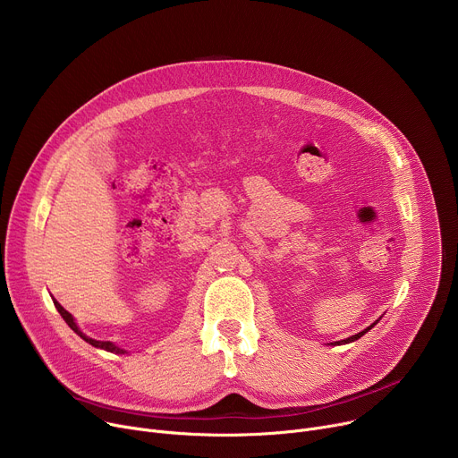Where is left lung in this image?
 <instances>
[{
  "label": "left lung",
  "instance_id": "left-lung-1",
  "mask_svg": "<svg viewBox=\"0 0 458 458\" xmlns=\"http://www.w3.org/2000/svg\"><path fill=\"white\" fill-rule=\"evenodd\" d=\"M373 324H377V322H373ZM373 324H371V326H373ZM371 326H369V328H366L364 332H360V334H357V335H352V337H348V339H344V341H341V343H344V344H346V343H353V341L360 339V337H362V335H364L368 330H371ZM341 343H335V344H341Z\"/></svg>",
  "mask_w": 458,
  "mask_h": 458
}]
</instances>
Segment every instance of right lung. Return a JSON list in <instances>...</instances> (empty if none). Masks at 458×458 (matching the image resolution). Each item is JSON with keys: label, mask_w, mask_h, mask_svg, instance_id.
Masks as SVG:
<instances>
[{"label": "right lung", "mask_w": 458, "mask_h": 458, "mask_svg": "<svg viewBox=\"0 0 458 458\" xmlns=\"http://www.w3.org/2000/svg\"><path fill=\"white\" fill-rule=\"evenodd\" d=\"M54 304H55V308H57V311L61 313V317L64 318V322H67L69 326H71V328L81 337V339H85L87 343H90L92 346H96V348H103V350H106V352H112V353H124L121 348H117L115 344H112V343H108V341H96V339H90V337H87L80 328H78V326H76V322H74V317L67 311V310H64L57 301H54Z\"/></svg>", "instance_id": "obj_1"}]
</instances>
